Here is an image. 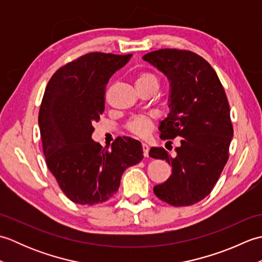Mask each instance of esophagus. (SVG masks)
Returning <instances> with one entry per match:
<instances>
[{"label":"esophagus","instance_id":"obj_1","mask_svg":"<svg viewBox=\"0 0 262 262\" xmlns=\"http://www.w3.org/2000/svg\"><path fill=\"white\" fill-rule=\"evenodd\" d=\"M142 147H143V153H144V157L148 158V151H149V147L147 144H142Z\"/></svg>","mask_w":262,"mask_h":262}]
</instances>
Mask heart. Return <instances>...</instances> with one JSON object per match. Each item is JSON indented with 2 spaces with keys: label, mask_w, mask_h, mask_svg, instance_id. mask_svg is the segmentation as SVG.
Here are the masks:
<instances>
[{
  "label": "heart",
  "mask_w": 262,
  "mask_h": 262,
  "mask_svg": "<svg viewBox=\"0 0 262 262\" xmlns=\"http://www.w3.org/2000/svg\"><path fill=\"white\" fill-rule=\"evenodd\" d=\"M137 84H154L159 86V79L152 73H143L138 76ZM152 116H137L128 121L127 128L133 134L144 137L148 135L152 129Z\"/></svg>",
  "instance_id": "obj_1"
}]
</instances>
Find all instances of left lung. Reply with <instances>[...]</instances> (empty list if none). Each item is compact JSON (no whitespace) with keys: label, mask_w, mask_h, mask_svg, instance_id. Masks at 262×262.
<instances>
[{"label":"left lung","mask_w":262,"mask_h":262,"mask_svg":"<svg viewBox=\"0 0 262 262\" xmlns=\"http://www.w3.org/2000/svg\"><path fill=\"white\" fill-rule=\"evenodd\" d=\"M143 59L170 83L169 114L160 122L162 140L180 137L177 157L152 147L149 157L165 160L172 173L154 193L172 206H190L210 193L229 159L233 137L230 105L219 76L199 55L160 49Z\"/></svg>","instance_id":"left-lung-1"}]
</instances>
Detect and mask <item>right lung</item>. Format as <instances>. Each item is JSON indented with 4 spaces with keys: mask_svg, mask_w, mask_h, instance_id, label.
Returning <instances> with one entry per match:
<instances>
[{
    "mask_svg": "<svg viewBox=\"0 0 262 262\" xmlns=\"http://www.w3.org/2000/svg\"><path fill=\"white\" fill-rule=\"evenodd\" d=\"M129 55L91 53L64 65L49 80L39 110L42 151L63 192L80 205L107 202L121 176L143 160L141 142L118 137L111 148L92 140L104 110V89Z\"/></svg>",
    "mask_w": 262,
    "mask_h": 262,
    "instance_id": "add662e5",
    "label": "right lung"
}]
</instances>
